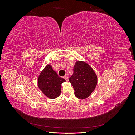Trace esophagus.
I'll return each mask as SVG.
<instances>
[{
  "label": "esophagus",
  "instance_id": "obj_1",
  "mask_svg": "<svg viewBox=\"0 0 135 135\" xmlns=\"http://www.w3.org/2000/svg\"><path fill=\"white\" fill-rule=\"evenodd\" d=\"M64 78L65 80L68 81V79H69V75H68V74H66V75H65L64 76Z\"/></svg>",
  "mask_w": 135,
  "mask_h": 135
}]
</instances>
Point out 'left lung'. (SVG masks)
Here are the masks:
<instances>
[{"label":"left lung","mask_w":135,"mask_h":135,"mask_svg":"<svg viewBox=\"0 0 135 135\" xmlns=\"http://www.w3.org/2000/svg\"><path fill=\"white\" fill-rule=\"evenodd\" d=\"M69 81L74 89L75 96L79 99H87L95 91L97 76L92 68L83 61H77L74 66V73Z\"/></svg>","instance_id":"1"}]
</instances>
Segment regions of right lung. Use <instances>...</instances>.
<instances>
[{
  "instance_id": "1",
  "label": "right lung",
  "mask_w": 135,
  "mask_h": 135,
  "mask_svg": "<svg viewBox=\"0 0 135 135\" xmlns=\"http://www.w3.org/2000/svg\"><path fill=\"white\" fill-rule=\"evenodd\" d=\"M65 81V79L59 76L57 72L53 70L51 65L48 64L40 73L38 85L45 96L54 99L60 95L61 84Z\"/></svg>"
}]
</instances>
